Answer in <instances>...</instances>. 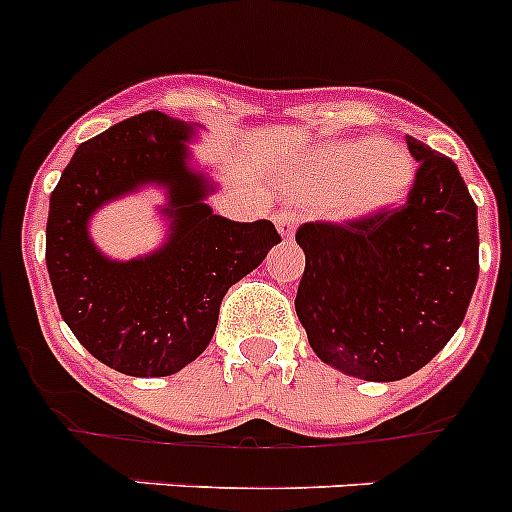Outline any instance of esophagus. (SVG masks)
I'll list each match as a JSON object with an SVG mask.
<instances>
[{"label": "esophagus", "mask_w": 512, "mask_h": 512, "mask_svg": "<svg viewBox=\"0 0 512 512\" xmlns=\"http://www.w3.org/2000/svg\"><path fill=\"white\" fill-rule=\"evenodd\" d=\"M274 223H277V230L282 233V238H292L297 228V212L279 210L277 215H274Z\"/></svg>", "instance_id": "34e87169"}]
</instances>
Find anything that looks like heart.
Listing matches in <instances>:
<instances>
[{
  "label": "heart",
  "instance_id": "b5f03b06",
  "mask_svg": "<svg viewBox=\"0 0 512 512\" xmlns=\"http://www.w3.org/2000/svg\"><path fill=\"white\" fill-rule=\"evenodd\" d=\"M408 151L374 138L333 140L315 148L302 166V192L330 200L341 217H364L392 205L413 182Z\"/></svg>",
  "mask_w": 512,
  "mask_h": 512
}]
</instances>
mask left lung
Wrapping results in <instances>:
<instances>
[{
    "mask_svg": "<svg viewBox=\"0 0 512 512\" xmlns=\"http://www.w3.org/2000/svg\"><path fill=\"white\" fill-rule=\"evenodd\" d=\"M408 200L343 223H302L295 310L312 351L343 374L397 382L441 351L479 274L477 205L451 158L415 138Z\"/></svg>",
    "mask_w": 512,
    "mask_h": 512,
    "instance_id": "1",
    "label": "left lung"
}]
</instances>
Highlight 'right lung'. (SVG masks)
Returning <instances> with one entry per match:
<instances>
[{
  "label": "right lung",
  "instance_id": "right-lung-1",
  "mask_svg": "<svg viewBox=\"0 0 512 512\" xmlns=\"http://www.w3.org/2000/svg\"><path fill=\"white\" fill-rule=\"evenodd\" d=\"M189 135L164 112L128 117L81 143L51 194L45 264L58 310L94 359L130 377H169L197 359L225 292L282 241L269 220L212 215L210 184L187 166ZM151 181L170 189V243L146 260H104L88 241V217Z\"/></svg>",
  "mask_w": 512,
  "mask_h": 512
}]
</instances>
